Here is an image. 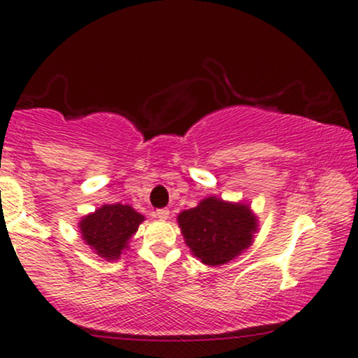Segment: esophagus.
<instances>
[{
	"label": "esophagus",
	"instance_id": "esophagus-1",
	"mask_svg": "<svg viewBox=\"0 0 358 358\" xmlns=\"http://www.w3.org/2000/svg\"><path fill=\"white\" fill-rule=\"evenodd\" d=\"M155 217L160 218V220H168V218H170V210H168V208L157 210V213H155Z\"/></svg>",
	"mask_w": 358,
	"mask_h": 358
}]
</instances>
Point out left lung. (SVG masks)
I'll return each instance as SVG.
<instances>
[{"mask_svg": "<svg viewBox=\"0 0 358 358\" xmlns=\"http://www.w3.org/2000/svg\"><path fill=\"white\" fill-rule=\"evenodd\" d=\"M187 247L201 264H228L253 243L258 217L248 203L206 196L196 206L176 217Z\"/></svg>", "mask_w": 358, "mask_h": 358, "instance_id": "1", "label": "left lung"}]
</instances>
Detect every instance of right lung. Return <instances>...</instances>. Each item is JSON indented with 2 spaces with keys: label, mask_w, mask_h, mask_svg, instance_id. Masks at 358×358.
<instances>
[{
  "label": "right lung",
  "mask_w": 358,
  "mask_h": 358,
  "mask_svg": "<svg viewBox=\"0 0 358 358\" xmlns=\"http://www.w3.org/2000/svg\"><path fill=\"white\" fill-rule=\"evenodd\" d=\"M143 220V215L138 213L133 206L110 203L85 215L78 228L83 242L98 257L115 262L128 250L131 236Z\"/></svg>",
  "instance_id": "add662e5"
}]
</instances>
